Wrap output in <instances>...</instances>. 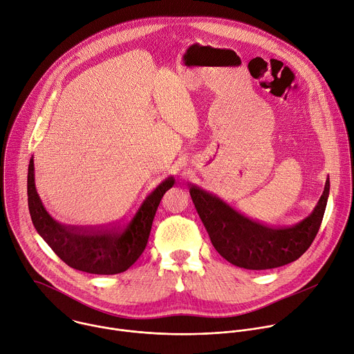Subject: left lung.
Returning <instances> with one entry per match:
<instances>
[{
  "mask_svg": "<svg viewBox=\"0 0 354 354\" xmlns=\"http://www.w3.org/2000/svg\"><path fill=\"white\" fill-rule=\"evenodd\" d=\"M189 193L218 254L238 268L266 270L297 261L311 246L326 209L329 178L313 213L286 228H273L250 220L217 196L194 185Z\"/></svg>",
  "mask_w": 354,
  "mask_h": 354,
  "instance_id": "1",
  "label": "left lung"
}]
</instances>
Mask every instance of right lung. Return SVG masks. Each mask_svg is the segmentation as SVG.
I'll list each match as a JSON object with an SVG mask.
<instances>
[{
    "mask_svg": "<svg viewBox=\"0 0 354 354\" xmlns=\"http://www.w3.org/2000/svg\"><path fill=\"white\" fill-rule=\"evenodd\" d=\"M174 183L172 176L160 183L122 224L106 228L66 227L46 212L36 192L35 165L30 160L28 206L37 234L70 268L92 274H116L126 272L141 257L160 201Z\"/></svg>",
    "mask_w": 354,
    "mask_h": 354,
    "instance_id": "1",
    "label": "right lung"
}]
</instances>
